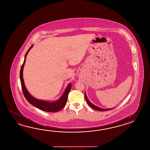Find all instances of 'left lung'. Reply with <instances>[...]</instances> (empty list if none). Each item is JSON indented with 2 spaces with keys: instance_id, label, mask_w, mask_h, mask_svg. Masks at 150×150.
I'll return each instance as SVG.
<instances>
[{
  "instance_id": "8db88e82",
  "label": "left lung",
  "mask_w": 150,
  "mask_h": 150,
  "mask_svg": "<svg viewBox=\"0 0 150 150\" xmlns=\"http://www.w3.org/2000/svg\"><path fill=\"white\" fill-rule=\"evenodd\" d=\"M84 96H85V98H86V101H87L88 104L90 107H91L93 109H95V110H98V111H108V110H111V109H113V108H112V109H102V108H99V107L95 106V105H93V104L91 103L90 101L88 99L87 95H86V93H85V95H84Z\"/></svg>"
}]
</instances>
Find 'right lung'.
I'll list each match as a JSON object with an SVG mask.
<instances>
[{
    "mask_svg": "<svg viewBox=\"0 0 150 150\" xmlns=\"http://www.w3.org/2000/svg\"><path fill=\"white\" fill-rule=\"evenodd\" d=\"M33 45H32L29 50H27L26 53L25 54V60L23 61V63L20 69V79L21 81V88L23 92V95L26 98L27 100L30 103L32 104L34 107H36L37 108L39 109L40 110H42L46 112H56L59 111L62 109L64 106L66 105L67 103V98L68 93L70 91L71 87V83L69 84L67 88L64 92V93L62 97L60 98L59 100H57L56 102H48L43 100H37L36 98H34L32 96L28 91L27 90L25 86L24 82H23V66L25 63V60L26 59L27 54L29 50H30L31 48L32 47Z\"/></svg>",
    "mask_w": 150,
    "mask_h": 150,
    "instance_id": "add662e5",
    "label": "right lung"
}]
</instances>
